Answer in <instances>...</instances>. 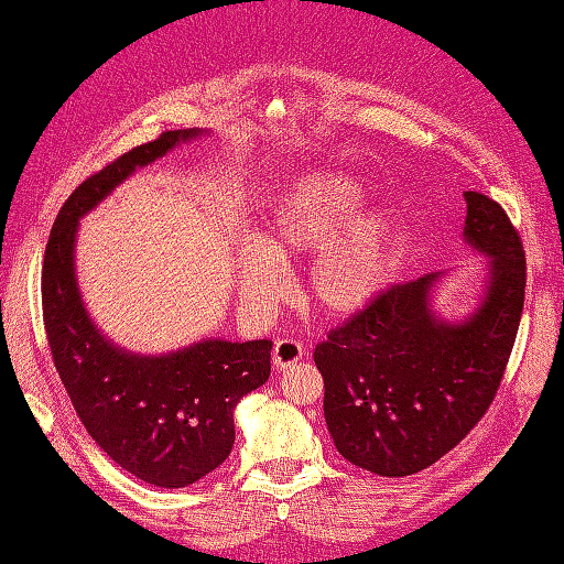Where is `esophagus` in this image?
Instances as JSON below:
<instances>
[{
    "label": "esophagus",
    "mask_w": 564,
    "mask_h": 564,
    "mask_svg": "<svg viewBox=\"0 0 564 564\" xmlns=\"http://www.w3.org/2000/svg\"><path fill=\"white\" fill-rule=\"evenodd\" d=\"M273 367L275 369H289L291 364H295V361H301L303 359V345L301 341H295V339H279L273 345Z\"/></svg>",
    "instance_id": "esophagus-1"
}]
</instances>
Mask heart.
<instances>
[{"mask_svg":"<svg viewBox=\"0 0 564 564\" xmlns=\"http://www.w3.org/2000/svg\"><path fill=\"white\" fill-rule=\"evenodd\" d=\"M359 197V183L339 173H315L291 185L263 219L259 249L247 247L237 257V291L245 305L269 311L285 285L281 267L313 251L303 275L307 303L333 317L369 305L383 283L391 219L383 209H369L346 224Z\"/></svg>","mask_w":564,"mask_h":564,"instance_id":"1","label":"heart"}]
</instances>
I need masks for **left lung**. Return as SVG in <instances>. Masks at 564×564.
<instances>
[{
  "mask_svg": "<svg viewBox=\"0 0 564 564\" xmlns=\"http://www.w3.org/2000/svg\"><path fill=\"white\" fill-rule=\"evenodd\" d=\"M465 239L489 257L479 305L440 319L443 271L391 285L315 347L325 423L351 465L408 477L447 455L487 413L509 364L525 297V253L506 209L467 191Z\"/></svg>",
  "mask_w": 564,
  "mask_h": 564,
  "instance_id": "left-lung-1",
  "label": "left lung"
}]
</instances>
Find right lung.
I'll return each instance as SVG.
<instances>
[{
	"label": "right lung",
	"instance_id": "1",
	"mask_svg": "<svg viewBox=\"0 0 564 564\" xmlns=\"http://www.w3.org/2000/svg\"><path fill=\"white\" fill-rule=\"evenodd\" d=\"M197 137L203 131H163L77 185L55 217L41 273L48 347L77 417L121 469L163 489L195 484L229 457L235 405L267 383L271 341L203 339L159 357L117 347L85 311L75 235L121 181Z\"/></svg>",
	"mask_w": 564,
	"mask_h": 564
}]
</instances>
